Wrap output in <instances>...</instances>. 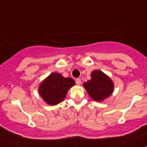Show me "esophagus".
<instances>
[{
  "instance_id": "esophagus-1",
  "label": "esophagus",
  "mask_w": 147,
  "mask_h": 147,
  "mask_svg": "<svg viewBox=\"0 0 147 147\" xmlns=\"http://www.w3.org/2000/svg\"><path fill=\"white\" fill-rule=\"evenodd\" d=\"M76 83L77 85H80L81 84V79H80V78L76 79Z\"/></svg>"
}]
</instances>
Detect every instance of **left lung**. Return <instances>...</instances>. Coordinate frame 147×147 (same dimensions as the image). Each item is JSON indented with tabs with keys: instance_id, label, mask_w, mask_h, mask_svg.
<instances>
[{
	"instance_id": "1",
	"label": "left lung",
	"mask_w": 147,
	"mask_h": 147,
	"mask_svg": "<svg viewBox=\"0 0 147 147\" xmlns=\"http://www.w3.org/2000/svg\"><path fill=\"white\" fill-rule=\"evenodd\" d=\"M83 86L89 96L97 101H101L109 97L113 91L111 80L98 70L92 73V79L85 82Z\"/></svg>"
}]
</instances>
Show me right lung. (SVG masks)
<instances>
[{
    "mask_svg": "<svg viewBox=\"0 0 147 147\" xmlns=\"http://www.w3.org/2000/svg\"><path fill=\"white\" fill-rule=\"evenodd\" d=\"M75 85L73 79L65 78L60 74H51L39 87V92L44 101L56 105L65 99L69 88Z\"/></svg>",
    "mask_w": 147,
    "mask_h": 147,
    "instance_id": "obj_1",
    "label": "right lung"
}]
</instances>
